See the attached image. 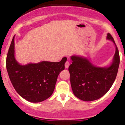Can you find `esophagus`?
Segmentation results:
<instances>
[{
	"label": "esophagus",
	"instance_id": "34e87169",
	"mask_svg": "<svg viewBox=\"0 0 125 125\" xmlns=\"http://www.w3.org/2000/svg\"><path fill=\"white\" fill-rule=\"evenodd\" d=\"M69 65H70V63H69V62L68 61H67L65 62V68H69Z\"/></svg>",
	"mask_w": 125,
	"mask_h": 125
}]
</instances>
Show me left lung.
Returning <instances> with one entry per match:
<instances>
[{
	"instance_id": "8db88e82",
	"label": "left lung",
	"mask_w": 125,
	"mask_h": 125,
	"mask_svg": "<svg viewBox=\"0 0 125 125\" xmlns=\"http://www.w3.org/2000/svg\"><path fill=\"white\" fill-rule=\"evenodd\" d=\"M107 39L116 46V52L112 64L108 68H98L87 59L72 56V64L69 66L71 85L77 98L85 101H91L101 98L109 91L116 77L120 54L114 39L108 33Z\"/></svg>"
}]
</instances>
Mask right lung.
<instances>
[{"label": "right lung", "instance_id": "add662e5", "mask_svg": "<svg viewBox=\"0 0 125 125\" xmlns=\"http://www.w3.org/2000/svg\"><path fill=\"white\" fill-rule=\"evenodd\" d=\"M67 60L58 62L42 61L37 64L20 65L14 57V36L9 49L6 68L15 91L25 100L39 103L47 100L54 90L57 76L64 69Z\"/></svg>", "mask_w": 125, "mask_h": 125}]
</instances>
